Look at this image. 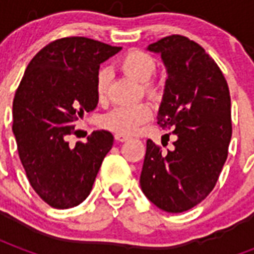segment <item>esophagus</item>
I'll list each match as a JSON object with an SVG mask.
<instances>
[{
  "mask_svg": "<svg viewBox=\"0 0 254 254\" xmlns=\"http://www.w3.org/2000/svg\"><path fill=\"white\" fill-rule=\"evenodd\" d=\"M114 138H116L117 141H120V143H124V141H127L129 137H127V136H125V134H122V133H116Z\"/></svg>",
  "mask_w": 254,
  "mask_h": 254,
  "instance_id": "34e87169",
  "label": "esophagus"
}]
</instances>
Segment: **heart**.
I'll return each mask as SVG.
<instances>
[{
  "mask_svg": "<svg viewBox=\"0 0 254 254\" xmlns=\"http://www.w3.org/2000/svg\"><path fill=\"white\" fill-rule=\"evenodd\" d=\"M122 70L132 76L140 83H143L144 91L149 96H155L158 94V87L155 85L151 78L156 72V63L148 53L133 50L127 53L121 60ZM111 80V72L107 66H102L96 73L95 78V91L99 99H103ZM152 116V109L148 103H137L130 106H120L116 107L107 114L100 118V125L113 130V132L122 133V134H130L140 125L147 122Z\"/></svg>",
  "mask_w": 254,
  "mask_h": 254,
  "instance_id": "1",
  "label": "heart"
}]
</instances>
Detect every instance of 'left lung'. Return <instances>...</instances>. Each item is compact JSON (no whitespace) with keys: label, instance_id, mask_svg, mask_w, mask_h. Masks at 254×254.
<instances>
[{"label":"left lung","instance_id":"obj_1","mask_svg":"<svg viewBox=\"0 0 254 254\" xmlns=\"http://www.w3.org/2000/svg\"><path fill=\"white\" fill-rule=\"evenodd\" d=\"M147 50L160 54L167 70L158 125L173 127L177 140L167 154L147 141L140 187L156 207L180 213L212 191L227 159L229 85L209 54L187 36H166Z\"/></svg>","mask_w":254,"mask_h":254}]
</instances>
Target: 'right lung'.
Instances as JSON below:
<instances>
[{
    "label": "right lung",
    "instance_id": "right-lung-1",
    "mask_svg": "<svg viewBox=\"0 0 254 254\" xmlns=\"http://www.w3.org/2000/svg\"><path fill=\"white\" fill-rule=\"evenodd\" d=\"M121 47L84 36L49 43L31 60L13 99V134L31 187L50 207L83 202L114 137L94 130L87 143L70 145L74 124L95 110L99 65Z\"/></svg>",
    "mask_w": 254,
    "mask_h": 254
}]
</instances>
